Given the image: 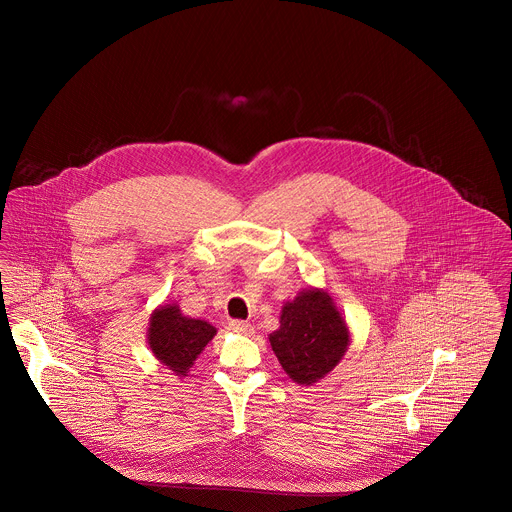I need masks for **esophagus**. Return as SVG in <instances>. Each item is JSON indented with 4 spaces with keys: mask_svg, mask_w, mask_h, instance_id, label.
<instances>
[{
    "mask_svg": "<svg viewBox=\"0 0 512 512\" xmlns=\"http://www.w3.org/2000/svg\"><path fill=\"white\" fill-rule=\"evenodd\" d=\"M230 330L238 332V334H252V326L244 320H232L230 322Z\"/></svg>",
    "mask_w": 512,
    "mask_h": 512,
    "instance_id": "34e87169",
    "label": "esophagus"
}]
</instances>
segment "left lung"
<instances>
[{
    "label": "left lung",
    "instance_id": "8db88e82",
    "mask_svg": "<svg viewBox=\"0 0 512 512\" xmlns=\"http://www.w3.org/2000/svg\"><path fill=\"white\" fill-rule=\"evenodd\" d=\"M270 345L284 371L296 383L310 385L338 365L349 332L332 298L308 290L282 308L280 330L270 334Z\"/></svg>",
    "mask_w": 512,
    "mask_h": 512
}]
</instances>
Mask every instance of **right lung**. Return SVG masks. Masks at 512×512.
<instances>
[{"label": "right lung", "instance_id": "add662e5", "mask_svg": "<svg viewBox=\"0 0 512 512\" xmlns=\"http://www.w3.org/2000/svg\"><path fill=\"white\" fill-rule=\"evenodd\" d=\"M216 328L204 320L180 314L178 306H163L151 318L149 345L176 375H186L196 355L214 338Z\"/></svg>", "mask_w": 512, "mask_h": 512}]
</instances>
